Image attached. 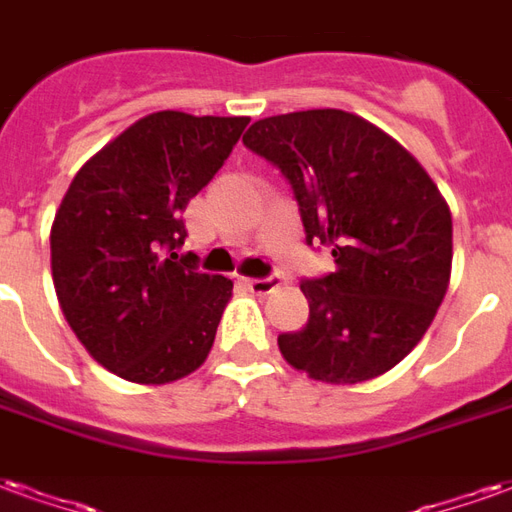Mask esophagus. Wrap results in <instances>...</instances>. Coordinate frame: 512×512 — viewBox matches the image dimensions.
I'll return each mask as SVG.
<instances>
[{
  "instance_id": "1",
  "label": "esophagus",
  "mask_w": 512,
  "mask_h": 512,
  "mask_svg": "<svg viewBox=\"0 0 512 512\" xmlns=\"http://www.w3.org/2000/svg\"><path fill=\"white\" fill-rule=\"evenodd\" d=\"M245 286H248L253 294L264 297V294H272L278 286H281V278H278V275H270V278H248Z\"/></svg>"
}]
</instances>
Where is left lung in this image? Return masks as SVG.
Listing matches in <instances>:
<instances>
[{
    "mask_svg": "<svg viewBox=\"0 0 512 512\" xmlns=\"http://www.w3.org/2000/svg\"><path fill=\"white\" fill-rule=\"evenodd\" d=\"M242 141L289 179L305 242L335 259L330 275L300 283L311 316L278 335L283 360L327 384L387 374L450 283L453 218L434 179L393 136L338 108L259 119Z\"/></svg>",
    "mask_w": 512,
    "mask_h": 512,
    "instance_id": "left-lung-1",
    "label": "left lung"
}]
</instances>
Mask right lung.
<instances>
[{
    "mask_svg": "<svg viewBox=\"0 0 512 512\" xmlns=\"http://www.w3.org/2000/svg\"><path fill=\"white\" fill-rule=\"evenodd\" d=\"M248 117L158 111L78 169L51 226L67 324L103 368L136 384L193 374L234 283L196 270L182 212L240 141Z\"/></svg>",
    "mask_w": 512,
    "mask_h": 512,
    "instance_id": "add662e5",
    "label": "right lung"
}]
</instances>
